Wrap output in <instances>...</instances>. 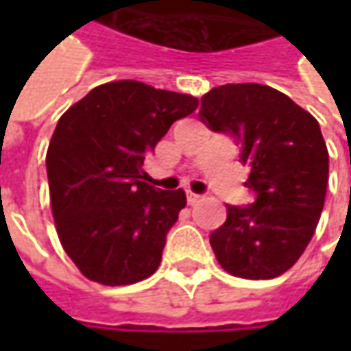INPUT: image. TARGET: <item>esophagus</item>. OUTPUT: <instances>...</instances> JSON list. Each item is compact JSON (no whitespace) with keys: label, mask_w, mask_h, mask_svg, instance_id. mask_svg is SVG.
<instances>
[{"label":"esophagus","mask_w":351,"mask_h":351,"mask_svg":"<svg viewBox=\"0 0 351 351\" xmlns=\"http://www.w3.org/2000/svg\"><path fill=\"white\" fill-rule=\"evenodd\" d=\"M199 201H201V195H197L193 191H187V203H189V205H195Z\"/></svg>","instance_id":"esophagus-1"}]
</instances>
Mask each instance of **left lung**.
<instances>
[{
    "instance_id": "8db88e82",
    "label": "left lung",
    "mask_w": 351,
    "mask_h": 351,
    "mask_svg": "<svg viewBox=\"0 0 351 351\" xmlns=\"http://www.w3.org/2000/svg\"><path fill=\"white\" fill-rule=\"evenodd\" d=\"M199 119L242 144L252 205H226L209 236L230 276L271 279L301 258L317 230L328 185V150L318 121L285 93L260 84H226L201 97Z\"/></svg>"
}]
</instances>
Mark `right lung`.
<instances>
[{"instance_id":"1","label":"right lung","mask_w":351,"mask_h":351,"mask_svg":"<svg viewBox=\"0 0 351 351\" xmlns=\"http://www.w3.org/2000/svg\"><path fill=\"white\" fill-rule=\"evenodd\" d=\"M197 105L193 95L121 80L93 88L60 117L47 152L50 205L62 248L88 279L130 285L158 269L187 201L183 189L142 182V166Z\"/></svg>"}]
</instances>
